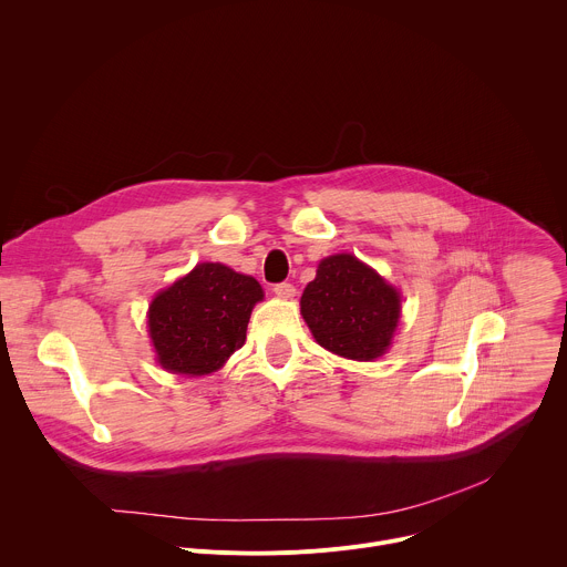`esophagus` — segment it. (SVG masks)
<instances>
[{"instance_id": "34e87169", "label": "esophagus", "mask_w": 567, "mask_h": 567, "mask_svg": "<svg viewBox=\"0 0 567 567\" xmlns=\"http://www.w3.org/2000/svg\"><path fill=\"white\" fill-rule=\"evenodd\" d=\"M272 292H275L279 299H292V297L297 295L295 286H292V284H288V281H284V284H277V286L272 288Z\"/></svg>"}]
</instances>
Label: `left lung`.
I'll return each instance as SVG.
<instances>
[{
    "mask_svg": "<svg viewBox=\"0 0 567 567\" xmlns=\"http://www.w3.org/2000/svg\"><path fill=\"white\" fill-rule=\"evenodd\" d=\"M301 315L326 350L372 361L390 348L401 295L377 270L341 252L321 259L315 281L301 295Z\"/></svg>",
    "mask_w": 567,
    "mask_h": 567,
    "instance_id": "8db88e82",
    "label": "left lung"
}]
</instances>
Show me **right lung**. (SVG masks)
Listing matches in <instances>:
<instances>
[{
  "label": "right lung",
  "mask_w": 567,
  "mask_h": 567,
  "mask_svg": "<svg viewBox=\"0 0 567 567\" xmlns=\"http://www.w3.org/2000/svg\"><path fill=\"white\" fill-rule=\"evenodd\" d=\"M264 290L224 264H199L162 290L148 308V332L162 368L202 377L219 370L246 341Z\"/></svg>",
  "instance_id": "add662e5"
}]
</instances>
